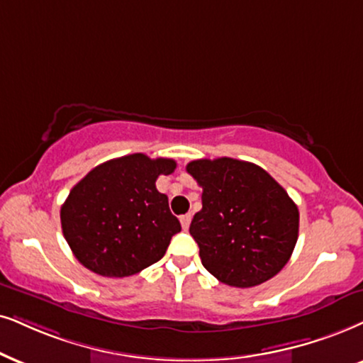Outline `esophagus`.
I'll use <instances>...</instances> for the list:
<instances>
[{
  "instance_id": "esophagus-1",
  "label": "esophagus",
  "mask_w": 363,
  "mask_h": 363,
  "mask_svg": "<svg viewBox=\"0 0 363 363\" xmlns=\"http://www.w3.org/2000/svg\"><path fill=\"white\" fill-rule=\"evenodd\" d=\"M181 224H182V229H189V224H191V214H184V216H181Z\"/></svg>"
}]
</instances>
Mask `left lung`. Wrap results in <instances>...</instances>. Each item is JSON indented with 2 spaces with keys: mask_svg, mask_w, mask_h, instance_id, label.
Instances as JSON below:
<instances>
[{
  "mask_svg": "<svg viewBox=\"0 0 363 363\" xmlns=\"http://www.w3.org/2000/svg\"><path fill=\"white\" fill-rule=\"evenodd\" d=\"M186 171L203 187V209L189 233L208 272L224 284L251 288L288 263L300 213L264 169L231 157L199 159Z\"/></svg>",
  "mask_w": 363,
  "mask_h": 363,
  "instance_id": "left-lung-1",
  "label": "left lung"
}]
</instances>
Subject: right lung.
I'll return each instance as SVG.
<instances>
[{"mask_svg": "<svg viewBox=\"0 0 363 363\" xmlns=\"http://www.w3.org/2000/svg\"><path fill=\"white\" fill-rule=\"evenodd\" d=\"M174 169L172 159L130 154L100 164L73 186L60 219L72 253L85 268L123 278L166 255L181 223L155 181Z\"/></svg>", "mask_w": 363, "mask_h": 363, "instance_id": "1", "label": "right lung"}]
</instances>
